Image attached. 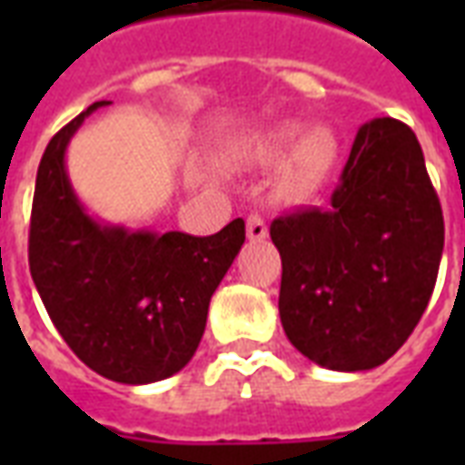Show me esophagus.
Returning a JSON list of instances; mask_svg holds the SVG:
<instances>
[{"mask_svg":"<svg viewBox=\"0 0 465 465\" xmlns=\"http://www.w3.org/2000/svg\"><path fill=\"white\" fill-rule=\"evenodd\" d=\"M246 233H249V239H252V242H263V239L269 236V226H266V222H263V216L252 213V216L246 219Z\"/></svg>","mask_w":465,"mask_h":465,"instance_id":"1","label":"esophagus"}]
</instances>
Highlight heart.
Masks as SVG:
<instances>
[{
    "label": "heart",
    "instance_id": "heart-1",
    "mask_svg": "<svg viewBox=\"0 0 465 465\" xmlns=\"http://www.w3.org/2000/svg\"><path fill=\"white\" fill-rule=\"evenodd\" d=\"M296 136L293 126H279L256 143V159L263 163L279 162ZM336 162V139L326 129H312L294 142L283 163L282 186L293 199H309L329 179Z\"/></svg>",
    "mask_w": 465,
    "mask_h": 465
}]
</instances>
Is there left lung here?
Returning <instances> with one entry per match:
<instances>
[{"instance_id":"left-lung-1","label":"left lung","mask_w":465,"mask_h":465,"mask_svg":"<svg viewBox=\"0 0 465 465\" xmlns=\"http://www.w3.org/2000/svg\"><path fill=\"white\" fill-rule=\"evenodd\" d=\"M272 242L289 341L331 371L389 361L426 312L443 253V212L416 134L391 116L363 124L331 209L273 219Z\"/></svg>"}]
</instances>
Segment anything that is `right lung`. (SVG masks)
<instances>
[{"mask_svg": "<svg viewBox=\"0 0 465 465\" xmlns=\"http://www.w3.org/2000/svg\"><path fill=\"white\" fill-rule=\"evenodd\" d=\"M52 136L39 162L29 272L66 346L99 376L153 383L192 361L209 302L246 239L243 219L212 236L126 232L94 222L64 166L69 139L94 109Z\"/></svg>", "mask_w": 465, "mask_h": 465, "instance_id": "1", "label": "right lung"}]
</instances>
